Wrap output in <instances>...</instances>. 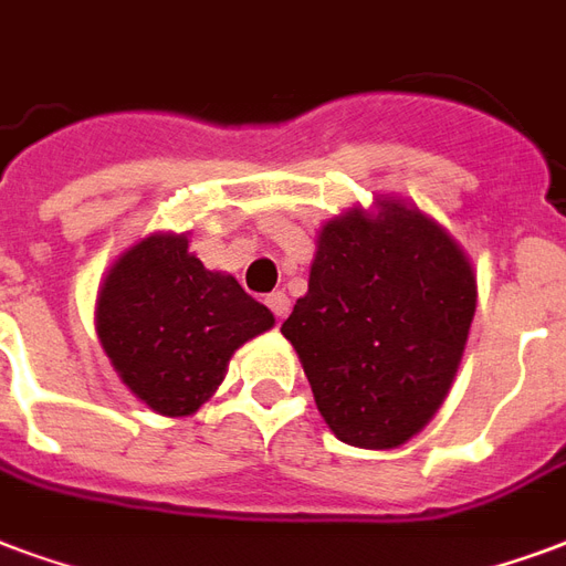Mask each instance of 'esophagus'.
I'll return each mask as SVG.
<instances>
[{
  "label": "esophagus",
  "mask_w": 566,
  "mask_h": 566,
  "mask_svg": "<svg viewBox=\"0 0 566 566\" xmlns=\"http://www.w3.org/2000/svg\"><path fill=\"white\" fill-rule=\"evenodd\" d=\"M265 304L271 307V313H274L280 322H283V318L289 316V310H292V301H289L286 292H271V295L265 298Z\"/></svg>",
  "instance_id": "34e87169"
}]
</instances>
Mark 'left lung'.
<instances>
[{"label": "left lung", "instance_id": "8db88e82", "mask_svg": "<svg viewBox=\"0 0 566 566\" xmlns=\"http://www.w3.org/2000/svg\"><path fill=\"white\" fill-rule=\"evenodd\" d=\"M478 307L469 253L415 202L379 197L316 235L307 295L283 322L339 441L390 450L436 418Z\"/></svg>", "mask_w": 566, "mask_h": 566}]
</instances>
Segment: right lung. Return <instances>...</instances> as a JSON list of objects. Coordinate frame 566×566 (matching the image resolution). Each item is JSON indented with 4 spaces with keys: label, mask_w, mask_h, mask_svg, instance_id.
Returning a JSON list of instances; mask_svg holds the SVG:
<instances>
[{
    "label": "right lung",
    "mask_w": 566,
    "mask_h": 566,
    "mask_svg": "<svg viewBox=\"0 0 566 566\" xmlns=\"http://www.w3.org/2000/svg\"><path fill=\"white\" fill-rule=\"evenodd\" d=\"M274 328V313L232 274L208 271L185 232H151L109 265L95 301L106 358L134 397L190 418L227 379L229 358Z\"/></svg>",
    "instance_id": "obj_1"
}]
</instances>
